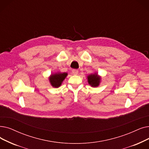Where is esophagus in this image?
<instances>
[{"instance_id": "34e87169", "label": "esophagus", "mask_w": 149, "mask_h": 149, "mask_svg": "<svg viewBox=\"0 0 149 149\" xmlns=\"http://www.w3.org/2000/svg\"><path fill=\"white\" fill-rule=\"evenodd\" d=\"M72 73L74 74V75H77L79 73V70L77 69H73L72 70Z\"/></svg>"}]
</instances>
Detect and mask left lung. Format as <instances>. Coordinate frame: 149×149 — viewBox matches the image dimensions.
<instances>
[{"mask_svg": "<svg viewBox=\"0 0 149 149\" xmlns=\"http://www.w3.org/2000/svg\"><path fill=\"white\" fill-rule=\"evenodd\" d=\"M88 82L92 87H97L99 85L101 77L98 75L97 73L91 74L88 77Z\"/></svg>", "mask_w": 149, "mask_h": 149, "instance_id": "8db88e82", "label": "left lung"}]
</instances>
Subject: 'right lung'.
<instances>
[{
  "mask_svg": "<svg viewBox=\"0 0 149 149\" xmlns=\"http://www.w3.org/2000/svg\"><path fill=\"white\" fill-rule=\"evenodd\" d=\"M68 75V73L66 72H57L51 74L49 77V81L51 85L54 88H58L61 85L63 80L65 79Z\"/></svg>",
  "mask_w": 149,
  "mask_h": 149,
  "instance_id": "add662e5",
  "label": "right lung"
}]
</instances>
